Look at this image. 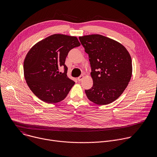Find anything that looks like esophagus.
I'll return each instance as SVG.
<instances>
[{"label": "esophagus", "instance_id": "obj_1", "mask_svg": "<svg viewBox=\"0 0 157 157\" xmlns=\"http://www.w3.org/2000/svg\"><path fill=\"white\" fill-rule=\"evenodd\" d=\"M83 78H84V76H83V75H81V76H79L78 78V81H81L83 79Z\"/></svg>", "mask_w": 157, "mask_h": 157}]
</instances>
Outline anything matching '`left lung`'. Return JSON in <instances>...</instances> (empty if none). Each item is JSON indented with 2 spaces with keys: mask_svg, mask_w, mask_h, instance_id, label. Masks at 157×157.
Listing matches in <instances>:
<instances>
[{
  "mask_svg": "<svg viewBox=\"0 0 157 157\" xmlns=\"http://www.w3.org/2000/svg\"><path fill=\"white\" fill-rule=\"evenodd\" d=\"M79 39L88 54L93 80V87L85 90L87 98L98 105L114 102L123 93L132 76L129 53L120 43L101 35Z\"/></svg>",
  "mask_w": 157,
  "mask_h": 157,
  "instance_id": "obj_1",
  "label": "left lung"
}]
</instances>
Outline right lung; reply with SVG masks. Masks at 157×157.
Masks as SVG:
<instances>
[{"label": "right lung", "instance_id": "obj_1", "mask_svg": "<svg viewBox=\"0 0 157 157\" xmlns=\"http://www.w3.org/2000/svg\"><path fill=\"white\" fill-rule=\"evenodd\" d=\"M80 44L75 36L55 34L35 44L28 52L24 63V76L40 99L56 103L68 95L75 82L67 76L64 63L69 52ZM61 67L63 73L59 71Z\"/></svg>", "mask_w": 157, "mask_h": 157}]
</instances>
